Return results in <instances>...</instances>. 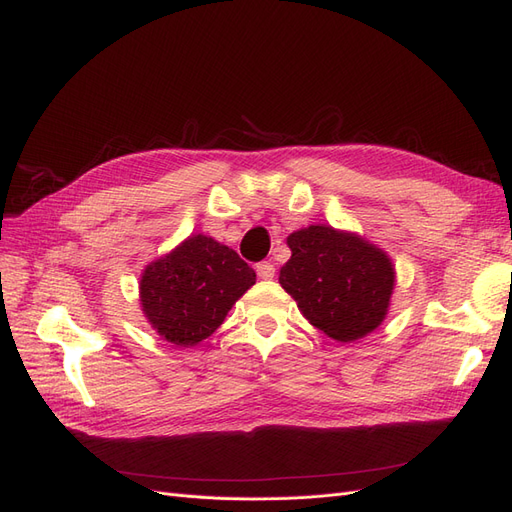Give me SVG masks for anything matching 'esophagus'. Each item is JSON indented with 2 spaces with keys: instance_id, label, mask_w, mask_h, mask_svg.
<instances>
[{
  "instance_id": "34e87169",
  "label": "esophagus",
  "mask_w": 512,
  "mask_h": 512,
  "mask_svg": "<svg viewBox=\"0 0 512 512\" xmlns=\"http://www.w3.org/2000/svg\"><path fill=\"white\" fill-rule=\"evenodd\" d=\"M256 273L260 280H271V277L275 275V265H271V262H258Z\"/></svg>"
}]
</instances>
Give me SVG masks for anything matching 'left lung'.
I'll use <instances>...</instances> for the list:
<instances>
[{
    "label": "left lung",
    "instance_id": "1",
    "mask_svg": "<svg viewBox=\"0 0 512 512\" xmlns=\"http://www.w3.org/2000/svg\"><path fill=\"white\" fill-rule=\"evenodd\" d=\"M288 247L280 284L316 329L352 342L384 320L395 271L382 250L331 226L292 232Z\"/></svg>",
    "mask_w": 512,
    "mask_h": 512
}]
</instances>
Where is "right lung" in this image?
<instances>
[{
    "instance_id": "1",
    "label": "right lung",
    "mask_w": 512,
    "mask_h": 512,
    "mask_svg": "<svg viewBox=\"0 0 512 512\" xmlns=\"http://www.w3.org/2000/svg\"><path fill=\"white\" fill-rule=\"evenodd\" d=\"M254 284V269L235 250L194 235L145 269L143 312L166 342L188 348L218 329Z\"/></svg>"
}]
</instances>
